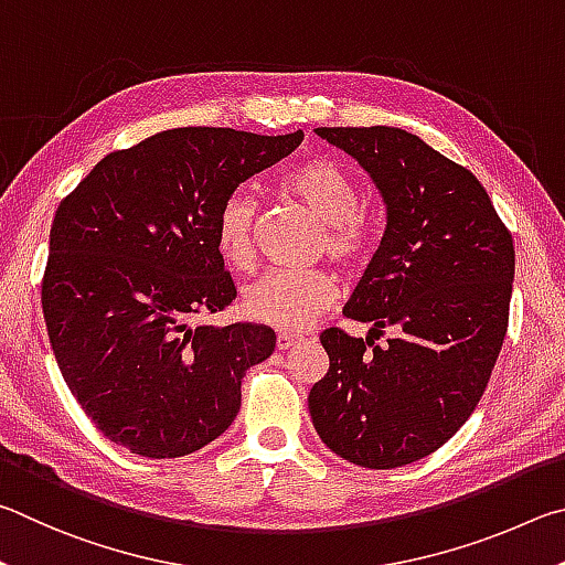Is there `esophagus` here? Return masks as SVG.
Masks as SVG:
<instances>
[{
	"instance_id": "1",
	"label": "esophagus",
	"mask_w": 565,
	"mask_h": 565,
	"mask_svg": "<svg viewBox=\"0 0 565 565\" xmlns=\"http://www.w3.org/2000/svg\"><path fill=\"white\" fill-rule=\"evenodd\" d=\"M300 342H302L300 334H288V332H280V334H277V340H275L277 350H290V348H295V344H300Z\"/></svg>"
}]
</instances>
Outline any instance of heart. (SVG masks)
Here are the masks:
<instances>
[{"label": "heart", "mask_w": 565, "mask_h": 565, "mask_svg": "<svg viewBox=\"0 0 565 565\" xmlns=\"http://www.w3.org/2000/svg\"><path fill=\"white\" fill-rule=\"evenodd\" d=\"M280 193L298 201L315 221L322 223L318 253L348 270L370 263L377 245L374 227L360 211L362 191L358 178L338 161L312 156L295 163L280 178ZM257 203L245 191L223 198L215 213V247L227 267L237 273L255 265ZM338 300V280L324 270L267 273L247 285L243 312L270 328L295 332L312 324Z\"/></svg>", "instance_id": "obj_1"}]
</instances>
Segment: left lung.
Wrapping results in <instances>:
<instances>
[{"mask_svg":"<svg viewBox=\"0 0 565 565\" xmlns=\"http://www.w3.org/2000/svg\"><path fill=\"white\" fill-rule=\"evenodd\" d=\"M372 175L387 227L350 320L320 334L330 370L310 390L320 439L364 469L429 457L477 409L509 328L513 237L469 168L390 126L318 128ZM392 329L384 349L373 340Z\"/></svg>","mask_w":565,"mask_h":565,"instance_id":"1","label":"left lung"}]
</instances>
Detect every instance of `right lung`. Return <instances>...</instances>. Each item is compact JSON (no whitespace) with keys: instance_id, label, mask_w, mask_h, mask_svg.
<instances>
[{"instance_id":"right-lung-1","label":"right lung","mask_w":565,"mask_h":565,"mask_svg":"<svg viewBox=\"0 0 565 565\" xmlns=\"http://www.w3.org/2000/svg\"><path fill=\"white\" fill-rule=\"evenodd\" d=\"M302 131L183 126L108 153L56 207L42 310L68 390L96 429L146 459L203 449L241 409L265 324H193L235 300L215 213Z\"/></svg>"}]
</instances>
